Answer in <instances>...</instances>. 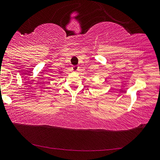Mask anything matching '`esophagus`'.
<instances>
[{
	"label": "esophagus",
	"mask_w": 160,
	"mask_h": 160,
	"mask_svg": "<svg viewBox=\"0 0 160 160\" xmlns=\"http://www.w3.org/2000/svg\"><path fill=\"white\" fill-rule=\"evenodd\" d=\"M78 69H79V67L77 66V65H75V66H73L72 67V70L74 72H77L78 70Z\"/></svg>",
	"instance_id": "34e87169"
}]
</instances>
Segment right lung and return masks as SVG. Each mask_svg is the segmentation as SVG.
Returning <instances> with one entry per match:
<instances>
[{
  "label": "right lung",
  "mask_w": 160,
  "mask_h": 160,
  "mask_svg": "<svg viewBox=\"0 0 160 160\" xmlns=\"http://www.w3.org/2000/svg\"><path fill=\"white\" fill-rule=\"evenodd\" d=\"M60 73H62V72H60Z\"/></svg>",
  "instance_id": "1"
}]
</instances>
